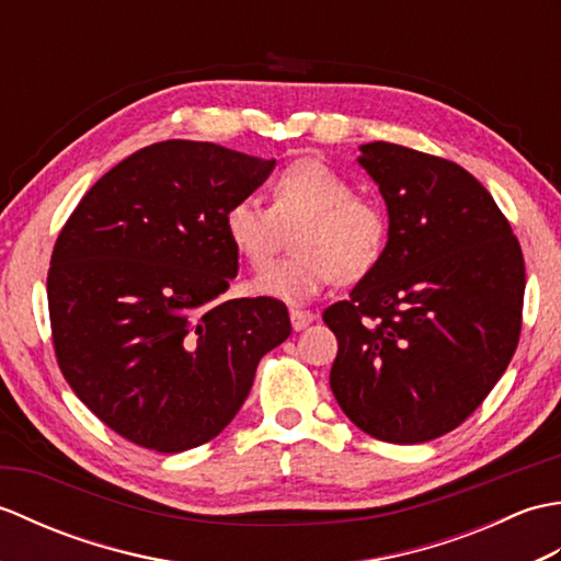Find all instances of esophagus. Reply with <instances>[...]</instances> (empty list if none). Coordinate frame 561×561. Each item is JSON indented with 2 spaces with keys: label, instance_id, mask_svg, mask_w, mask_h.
<instances>
[{
  "label": "esophagus",
  "instance_id": "obj_1",
  "mask_svg": "<svg viewBox=\"0 0 561 561\" xmlns=\"http://www.w3.org/2000/svg\"><path fill=\"white\" fill-rule=\"evenodd\" d=\"M289 318H291V328L294 330H304L306 325L313 323L316 313L304 311V308H289Z\"/></svg>",
  "mask_w": 561,
  "mask_h": 561
}]
</instances>
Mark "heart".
Wrapping results in <instances>:
<instances>
[{
    "label": "heart",
    "mask_w": 561,
    "mask_h": 561,
    "mask_svg": "<svg viewBox=\"0 0 561 561\" xmlns=\"http://www.w3.org/2000/svg\"><path fill=\"white\" fill-rule=\"evenodd\" d=\"M272 209L238 197L224 214V231L250 267L262 270L282 241V226L304 219L291 248L255 279V291L306 304L340 282H359L386 253L388 221L376 202L354 195L340 171L318 159H296L270 181Z\"/></svg>",
    "instance_id": "1"
}]
</instances>
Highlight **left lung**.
<instances>
[{
    "label": "left lung",
    "mask_w": 561,
    "mask_h": 561,
    "mask_svg": "<svg viewBox=\"0 0 561 561\" xmlns=\"http://www.w3.org/2000/svg\"><path fill=\"white\" fill-rule=\"evenodd\" d=\"M359 163L388 207V243L347 301L325 308L337 337L332 396L388 444L460 426L518 347L526 265L486 187L458 163L390 141Z\"/></svg>",
    "instance_id": "8db88e82"
}]
</instances>
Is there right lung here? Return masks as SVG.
<instances>
[{
	"label": "right lung",
	"mask_w": 561,
	"mask_h": 561,
	"mask_svg": "<svg viewBox=\"0 0 561 561\" xmlns=\"http://www.w3.org/2000/svg\"><path fill=\"white\" fill-rule=\"evenodd\" d=\"M274 159L169 139L105 173L62 226L47 272L53 347L77 398L133 444H207L291 335L270 296L219 301L238 272L224 214Z\"/></svg>",
	"instance_id": "right-lung-1"
}]
</instances>
